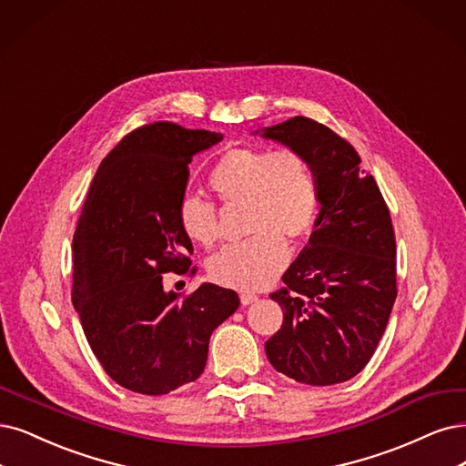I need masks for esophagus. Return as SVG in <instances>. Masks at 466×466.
Returning <instances> with one entry per match:
<instances>
[{"mask_svg": "<svg viewBox=\"0 0 466 466\" xmlns=\"http://www.w3.org/2000/svg\"><path fill=\"white\" fill-rule=\"evenodd\" d=\"M239 299H242V305H251L257 301V296L251 294V291H242V294H239Z\"/></svg>", "mask_w": 466, "mask_h": 466, "instance_id": "1", "label": "esophagus"}]
</instances>
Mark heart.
Segmentation results:
<instances>
[{
	"label": "heart",
	"instance_id": "heart-1",
	"mask_svg": "<svg viewBox=\"0 0 466 466\" xmlns=\"http://www.w3.org/2000/svg\"><path fill=\"white\" fill-rule=\"evenodd\" d=\"M209 186L224 205H244L248 239L215 253L207 270L228 288L257 289L270 284L288 263L284 238L298 239L311 228L317 211L313 168L294 149H230L209 175ZM184 236L201 248H211L218 236L215 205L198 194L178 203Z\"/></svg>",
	"mask_w": 466,
	"mask_h": 466
}]
</instances>
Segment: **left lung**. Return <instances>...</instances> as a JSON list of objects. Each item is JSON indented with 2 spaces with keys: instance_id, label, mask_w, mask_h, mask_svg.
Here are the masks:
<instances>
[{
  "instance_id": "1",
  "label": "left lung",
  "mask_w": 466,
  "mask_h": 466,
  "mask_svg": "<svg viewBox=\"0 0 466 466\" xmlns=\"http://www.w3.org/2000/svg\"><path fill=\"white\" fill-rule=\"evenodd\" d=\"M301 153L320 205L309 244L270 294L284 311L267 343L270 365L296 382L330 386L365 369L398 296L395 236L374 178L353 146L307 116L255 130Z\"/></svg>"
}]
</instances>
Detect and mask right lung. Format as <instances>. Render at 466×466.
I'll use <instances>...</instances> for the list:
<instances>
[{"label": "right lung", "instance_id": "1", "mask_svg": "<svg viewBox=\"0 0 466 466\" xmlns=\"http://www.w3.org/2000/svg\"><path fill=\"white\" fill-rule=\"evenodd\" d=\"M220 140L175 123L137 128L101 161L84 201L73 305L101 367L130 391L163 395L198 380L213 330L239 307L236 291L217 284L184 299L163 288L165 272L192 265L177 215L187 165Z\"/></svg>", "mask_w": 466, "mask_h": 466}]
</instances>
